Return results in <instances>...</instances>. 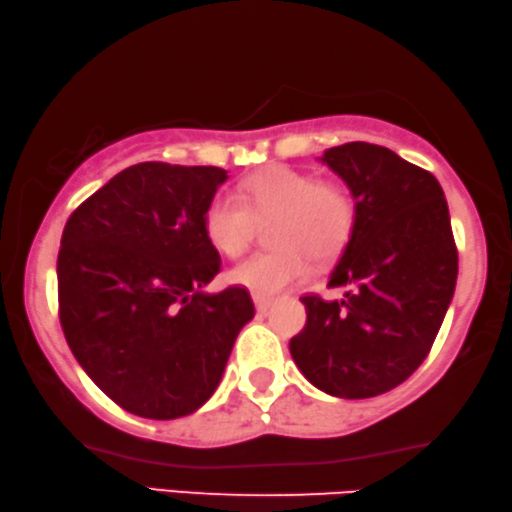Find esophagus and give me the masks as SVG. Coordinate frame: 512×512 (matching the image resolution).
<instances>
[{
    "label": "esophagus",
    "instance_id": "34e87169",
    "mask_svg": "<svg viewBox=\"0 0 512 512\" xmlns=\"http://www.w3.org/2000/svg\"><path fill=\"white\" fill-rule=\"evenodd\" d=\"M254 306H256L258 313H267L272 308V299L263 297V295H254Z\"/></svg>",
    "mask_w": 512,
    "mask_h": 512
}]
</instances>
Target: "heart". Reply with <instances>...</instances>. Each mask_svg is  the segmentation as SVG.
<instances>
[{"label": "heart", "mask_w": 512, "mask_h": 512, "mask_svg": "<svg viewBox=\"0 0 512 512\" xmlns=\"http://www.w3.org/2000/svg\"><path fill=\"white\" fill-rule=\"evenodd\" d=\"M279 217L272 251H258L231 270V281L254 295L272 297L306 279L317 261H331L347 247L356 226V201L333 181L288 165L267 167L236 192H217L204 211V231L224 256H240L258 220Z\"/></svg>", "instance_id": "b5f03b06"}]
</instances>
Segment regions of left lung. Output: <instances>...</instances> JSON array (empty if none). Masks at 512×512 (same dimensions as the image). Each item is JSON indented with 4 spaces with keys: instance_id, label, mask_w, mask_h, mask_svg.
<instances>
[{
    "instance_id": "left-lung-1",
    "label": "left lung",
    "mask_w": 512,
    "mask_h": 512,
    "mask_svg": "<svg viewBox=\"0 0 512 512\" xmlns=\"http://www.w3.org/2000/svg\"><path fill=\"white\" fill-rule=\"evenodd\" d=\"M320 161L347 183L356 226L329 276L345 297H301L304 331L290 354L315 388L340 399L383 395L431 351L454 299L458 251L431 172L388 147L347 142Z\"/></svg>"
}]
</instances>
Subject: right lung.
Wrapping results in <instances>:
<instances>
[{
    "label": "right lung",
    "instance_id": "obj_1",
    "mask_svg": "<svg viewBox=\"0 0 512 512\" xmlns=\"http://www.w3.org/2000/svg\"><path fill=\"white\" fill-rule=\"evenodd\" d=\"M222 167L138 163L70 215L58 251L67 345L99 390L147 420L206 404L254 304L245 288L206 292L220 254L204 211Z\"/></svg>",
    "mask_w": 512,
    "mask_h": 512
}]
</instances>
